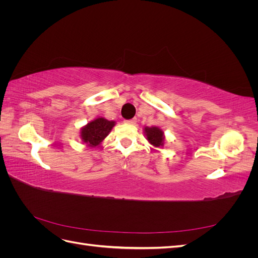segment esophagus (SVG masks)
Here are the masks:
<instances>
[{
  "instance_id": "34e87169",
  "label": "esophagus",
  "mask_w": 258,
  "mask_h": 258,
  "mask_svg": "<svg viewBox=\"0 0 258 258\" xmlns=\"http://www.w3.org/2000/svg\"><path fill=\"white\" fill-rule=\"evenodd\" d=\"M124 122L126 123H129V124H135L137 122V118H132V119H127L124 120Z\"/></svg>"
}]
</instances>
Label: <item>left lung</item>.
Instances as JSON below:
<instances>
[{
  "label": "left lung",
  "instance_id": "8db88e82",
  "mask_svg": "<svg viewBox=\"0 0 258 258\" xmlns=\"http://www.w3.org/2000/svg\"><path fill=\"white\" fill-rule=\"evenodd\" d=\"M145 134L147 137V140L152 143L154 146H160L163 143V132L157 128V127H152V128H145Z\"/></svg>",
  "mask_w": 258,
  "mask_h": 258
}]
</instances>
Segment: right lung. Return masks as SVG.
<instances>
[{
    "instance_id": "add662e5",
    "label": "right lung",
    "mask_w": 258,
    "mask_h": 258,
    "mask_svg": "<svg viewBox=\"0 0 258 258\" xmlns=\"http://www.w3.org/2000/svg\"><path fill=\"white\" fill-rule=\"evenodd\" d=\"M114 124V121H110L102 117L93 120L82 129V140L90 146H98L110 134Z\"/></svg>"
}]
</instances>
